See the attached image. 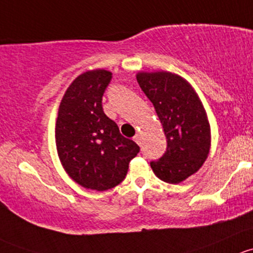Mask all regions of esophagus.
Segmentation results:
<instances>
[{"label": "esophagus", "instance_id": "obj_1", "mask_svg": "<svg viewBox=\"0 0 253 253\" xmlns=\"http://www.w3.org/2000/svg\"><path fill=\"white\" fill-rule=\"evenodd\" d=\"M134 140H135V142H137V144H140V142H141V136H140L139 132H136V135L134 136Z\"/></svg>", "mask_w": 253, "mask_h": 253}]
</instances>
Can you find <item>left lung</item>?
Returning a JSON list of instances; mask_svg holds the SVG:
<instances>
[{"label":"left lung","instance_id":"left-lung-1","mask_svg":"<svg viewBox=\"0 0 253 253\" xmlns=\"http://www.w3.org/2000/svg\"><path fill=\"white\" fill-rule=\"evenodd\" d=\"M136 79L167 137L165 155L152 161L151 168L166 183H181L201 168L210 153L211 126L204 105L191 85L173 73L140 72Z\"/></svg>","mask_w":253,"mask_h":253}]
</instances>
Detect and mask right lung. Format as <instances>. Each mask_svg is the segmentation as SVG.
Returning a JSON list of instances; mask_svg holds the SVG:
<instances>
[{
    "label": "right lung",
    "instance_id": "1",
    "mask_svg": "<svg viewBox=\"0 0 253 253\" xmlns=\"http://www.w3.org/2000/svg\"><path fill=\"white\" fill-rule=\"evenodd\" d=\"M111 79L105 69L80 74L67 88L56 122L57 152L64 170L75 183L96 191L121 184L140 151L103 112L102 96Z\"/></svg>",
    "mask_w": 253,
    "mask_h": 253
}]
</instances>
